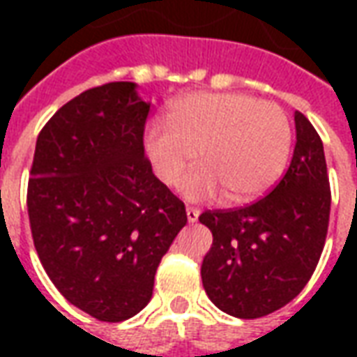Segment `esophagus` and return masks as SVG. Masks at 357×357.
<instances>
[{
  "instance_id": "obj_1",
  "label": "esophagus",
  "mask_w": 357,
  "mask_h": 357,
  "mask_svg": "<svg viewBox=\"0 0 357 357\" xmlns=\"http://www.w3.org/2000/svg\"><path fill=\"white\" fill-rule=\"evenodd\" d=\"M187 222L189 224H195L197 220H199V214H201V210L199 208H195V206H187Z\"/></svg>"
}]
</instances>
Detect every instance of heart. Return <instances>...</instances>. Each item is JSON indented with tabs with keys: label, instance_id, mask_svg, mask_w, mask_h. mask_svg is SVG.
Wrapping results in <instances>:
<instances>
[{
	"label": "heart",
	"instance_id": "1",
	"mask_svg": "<svg viewBox=\"0 0 357 357\" xmlns=\"http://www.w3.org/2000/svg\"><path fill=\"white\" fill-rule=\"evenodd\" d=\"M168 124L147 126L143 149L164 185L176 187L199 153L201 168L181 185L189 201L225 191L229 201H252L281 178L292 145L281 105L252 95L201 91L174 101Z\"/></svg>",
	"mask_w": 357,
	"mask_h": 357
}]
</instances>
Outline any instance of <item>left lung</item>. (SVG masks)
Wrapping results in <instances>:
<instances>
[{"label": "left lung", "instance_id": "1", "mask_svg": "<svg viewBox=\"0 0 357 357\" xmlns=\"http://www.w3.org/2000/svg\"><path fill=\"white\" fill-rule=\"evenodd\" d=\"M294 124L289 170L266 197L199 216L212 231L201 266L202 287L233 317L256 319L289 304L306 287L323 252L331 212L323 143L298 110Z\"/></svg>", "mask_w": 357, "mask_h": 357}]
</instances>
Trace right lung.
Listing matches in <instances>:
<instances>
[{"mask_svg": "<svg viewBox=\"0 0 357 357\" xmlns=\"http://www.w3.org/2000/svg\"><path fill=\"white\" fill-rule=\"evenodd\" d=\"M149 102L110 82L63 105L36 141L28 218L45 273L99 321L139 314L162 256L187 224L185 204L153 174Z\"/></svg>", "mask_w": 357, "mask_h": 357, "instance_id": "add662e5", "label": "right lung"}]
</instances>
